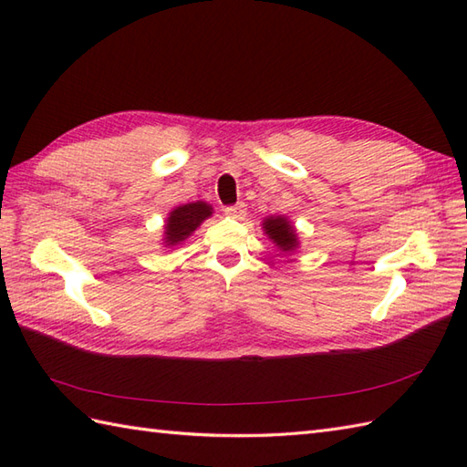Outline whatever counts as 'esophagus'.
<instances>
[{
	"label": "esophagus",
	"mask_w": 467,
	"mask_h": 467,
	"mask_svg": "<svg viewBox=\"0 0 467 467\" xmlns=\"http://www.w3.org/2000/svg\"><path fill=\"white\" fill-rule=\"evenodd\" d=\"M224 214L228 218H236V221H241V218L246 216V204L239 202V204H233V206H226L224 208Z\"/></svg>",
	"instance_id": "obj_1"
}]
</instances>
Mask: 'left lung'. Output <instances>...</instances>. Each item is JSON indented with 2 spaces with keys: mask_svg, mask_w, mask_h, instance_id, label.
I'll list each match as a JSON object with an SVG mask.
<instances>
[{
  "mask_svg": "<svg viewBox=\"0 0 467 467\" xmlns=\"http://www.w3.org/2000/svg\"><path fill=\"white\" fill-rule=\"evenodd\" d=\"M263 231L285 253H291V251L296 249V246H299L296 231H295V226L291 224L289 218H285V216L265 218Z\"/></svg>",
  "mask_w": 467,
  "mask_h": 467,
  "instance_id": "obj_1",
  "label": "left lung"
}]
</instances>
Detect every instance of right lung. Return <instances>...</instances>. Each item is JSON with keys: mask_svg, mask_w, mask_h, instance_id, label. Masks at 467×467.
Masks as SVG:
<instances>
[{"mask_svg": "<svg viewBox=\"0 0 467 467\" xmlns=\"http://www.w3.org/2000/svg\"><path fill=\"white\" fill-rule=\"evenodd\" d=\"M211 214H213L211 204H206L202 201L176 206L174 211L168 214V218H166V224H164V244L166 246L181 244Z\"/></svg>", "mask_w": 467, "mask_h": 467, "instance_id": "1", "label": "right lung"}]
</instances>
